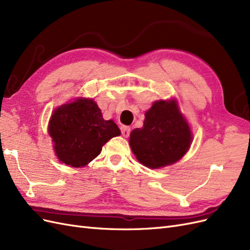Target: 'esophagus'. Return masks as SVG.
Returning <instances> with one entry per match:
<instances>
[{
	"label": "esophagus",
	"instance_id": "1",
	"mask_svg": "<svg viewBox=\"0 0 250 250\" xmlns=\"http://www.w3.org/2000/svg\"><path fill=\"white\" fill-rule=\"evenodd\" d=\"M121 132H122L123 137H125V138L129 137V134H130V128L128 127V126H122V127H121Z\"/></svg>",
	"mask_w": 250,
	"mask_h": 250
}]
</instances>
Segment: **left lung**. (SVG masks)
Listing matches in <instances>:
<instances>
[{"mask_svg":"<svg viewBox=\"0 0 250 250\" xmlns=\"http://www.w3.org/2000/svg\"><path fill=\"white\" fill-rule=\"evenodd\" d=\"M192 132L176 100H160L145 113L142 128L130 133L129 144L137 160L151 169L179 161L192 143Z\"/></svg>","mask_w":250,"mask_h":250,"instance_id":"left-lung-1","label":"left lung"}]
</instances>
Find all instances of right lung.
Wrapping results in <instances>:
<instances>
[{"instance_id":"obj_1","label":"right lung","mask_w":250,"mask_h":250,"mask_svg":"<svg viewBox=\"0 0 250 250\" xmlns=\"http://www.w3.org/2000/svg\"><path fill=\"white\" fill-rule=\"evenodd\" d=\"M48 130L58 160L74 168L84 167L101 153L104 144L121 134L118 125L105 121L97 103L86 98L57 107Z\"/></svg>"}]
</instances>
